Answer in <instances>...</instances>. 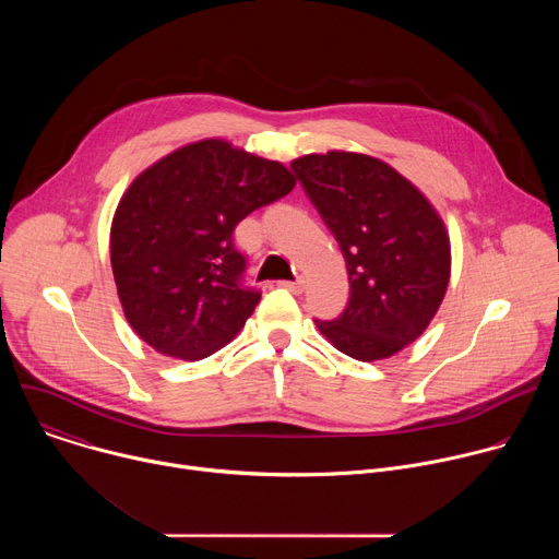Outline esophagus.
<instances>
[{"mask_svg": "<svg viewBox=\"0 0 559 559\" xmlns=\"http://www.w3.org/2000/svg\"><path fill=\"white\" fill-rule=\"evenodd\" d=\"M278 285L285 287V289H289L292 294H302V289H305V281H302V278H296V281H278Z\"/></svg>", "mask_w": 559, "mask_h": 559, "instance_id": "obj_1", "label": "esophagus"}]
</instances>
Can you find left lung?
<instances>
[{
    "label": "left lung",
    "instance_id": "1",
    "mask_svg": "<svg viewBox=\"0 0 559 559\" xmlns=\"http://www.w3.org/2000/svg\"><path fill=\"white\" fill-rule=\"evenodd\" d=\"M309 201L336 236L349 302L313 321L338 352L373 362L414 343L436 316L451 276V243L429 199L376 156L330 150L292 162Z\"/></svg>",
    "mask_w": 559,
    "mask_h": 559
}]
</instances>
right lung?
Returning <instances> with one entry per match:
<instances>
[{
	"label": "right lung",
	"mask_w": 559,
	"mask_h": 559,
	"mask_svg": "<svg viewBox=\"0 0 559 559\" xmlns=\"http://www.w3.org/2000/svg\"><path fill=\"white\" fill-rule=\"evenodd\" d=\"M294 186L283 164L223 139L188 143L145 168L110 227L117 294L136 336L164 356L201 360L241 332L261 292L243 283L231 231Z\"/></svg>",
	"instance_id": "add662e5"
}]
</instances>
